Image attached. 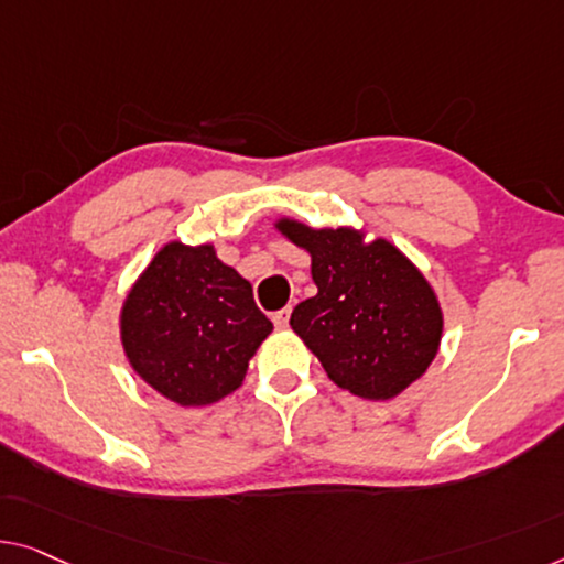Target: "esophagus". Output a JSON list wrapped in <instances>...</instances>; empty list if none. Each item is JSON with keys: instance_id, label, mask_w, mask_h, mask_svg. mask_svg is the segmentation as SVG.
<instances>
[{"instance_id": "esophagus-1", "label": "esophagus", "mask_w": 564, "mask_h": 564, "mask_svg": "<svg viewBox=\"0 0 564 564\" xmlns=\"http://www.w3.org/2000/svg\"><path fill=\"white\" fill-rule=\"evenodd\" d=\"M289 318H291V306H285V308H281V311H275V314H273V324L279 326V329H285V326H289Z\"/></svg>"}]
</instances>
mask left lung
Listing matches in <instances>:
<instances>
[{
	"instance_id": "1",
	"label": "left lung",
	"mask_w": 564,
	"mask_h": 564,
	"mask_svg": "<svg viewBox=\"0 0 564 564\" xmlns=\"http://www.w3.org/2000/svg\"><path fill=\"white\" fill-rule=\"evenodd\" d=\"M279 230L311 253L316 296L293 308L291 326L329 380L367 400H390L415 382L441 344L443 314L423 273L392 242H365L349 228Z\"/></svg>"
}]
</instances>
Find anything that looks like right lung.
I'll return each instance as SVG.
<instances>
[{"label":"right lung","mask_w":564,"mask_h":564,"mask_svg":"<svg viewBox=\"0 0 564 564\" xmlns=\"http://www.w3.org/2000/svg\"><path fill=\"white\" fill-rule=\"evenodd\" d=\"M271 329L253 285L213 246L176 240L154 256L121 311L131 367L182 408L209 405L238 390Z\"/></svg>","instance_id":"1"}]
</instances>
